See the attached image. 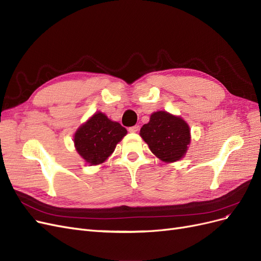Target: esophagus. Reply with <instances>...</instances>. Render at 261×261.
Listing matches in <instances>:
<instances>
[{
  "instance_id": "esophagus-1",
  "label": "esophagus",
  "mask_w": 261,
  "mask_h": 261,
  "mask_svg": "<svg viewBox=\"0 0 261 261\" xmlns=\"http://www.w3.org/2000/svg\"><path fill=\"white\" fill-rule=\"evenodd\" d=\"M138 130H139V126H138V125L132 126V127L128 128V132H129V133H137Z\"/></svg>"
}]
</instances>
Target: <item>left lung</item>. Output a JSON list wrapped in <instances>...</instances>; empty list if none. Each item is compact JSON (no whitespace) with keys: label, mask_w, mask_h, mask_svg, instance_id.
Returning a JSON list of instances; mask_svg holds the SVG:
<instances>
[{"label":"left lung","mask_w":261,"mask_h":261,"mask_svg":"<svg viewBox=\"0 0 261 261\" xmlns=\"http://www.w3.org/2000/svg\"><path fill=\"white\" fill-rule=\"evenodd\" d=\"M139 135L151 152L167 163L184 158L191 145V128L186 121L167 111H156L150 115Z\"/></svg>","instance_id":"8db88e82"}]
</instances>
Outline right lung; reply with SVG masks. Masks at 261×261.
<instances>
[{
	"label": "right lung",
	"mask_w": 261,
	"mask_h": 261,
	"mask_svg": "<svg viewBox=\"0 0 261 261\" xmlns=\"http://www.w3.org/2000/svg\"><path fill=\"white\" fill-rule=\"evenodd\" d=\"M127 130L102 112H96L74 134L76 151L90 165L106 162Z\"/></svg>",
	"instance_id": "obj_1"
}]
</instances>
